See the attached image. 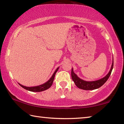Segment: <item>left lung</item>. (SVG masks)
<instances>
[{
    "label": "left lung",
    "instance_id": "8db88e82",
    "mask_svg": "<svg viewBox=\"0 0 124 124\" xmlns=\"http://www.w3.org/2000/svg\"><path fill=\"white\" fill-rule=\"evenodd\" d=\"M114 66V60L113 61V63H112L111 68L110 69V71L106 75L105 77H104L102 79L98 80L96 81H87L83 80L78 77L76 74L74 73L73 69H72L71 70V78L73 79V81L75 83L76 86L79 89H83L85 90H95V89L99 88L102 85H103L105 82L108 80V78L111 75L112 70L113 69Z\"/></svg>",
    "mask_w": 124,
    "mask_h": 124
}]
</instances>
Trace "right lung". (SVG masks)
<instances>
[{"mask_svg":"<svg viewBox=\"0 0 124 124\" xmlns=\"http://www.w3.org/2000/svg\"><path fill=\"white\" fill-rule=\"evenodd\" d=\"M58 69H59V68L56 69V70L55 71L54 74H53V75H52V77H51L50 79H49L48 81L46 82L45 83L43 84L42 85H39V86H33V87H27V86H23V85H21L20 84H19L22 87H23L24 89H26V90H29L30 91H33V92H40V91H43L45 90H47V89H49V87L52 85L53 81H54V79L55 78V74L56 72L58 71Z\"/></svg>","mask_w":124,"mask_h":124,"instance_id":"right-lung-1","label":"right lung"}]
</instances>
